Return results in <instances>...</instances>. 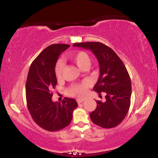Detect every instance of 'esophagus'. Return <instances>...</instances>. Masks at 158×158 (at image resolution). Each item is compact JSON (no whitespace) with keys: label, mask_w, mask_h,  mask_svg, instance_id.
<instances>
[{"label":"esophagus","mask_w":158,"mask_h":158,"mask_svg":"<svg viewBox=\"0 0 158 158\" xmlns=\"http://www.w3.org/2000/svg\"><path fill=\"white\" fill-rule=\"evenodd\" d=\"M83 102H85V99H77V102L78 104H80V103H82Z\"/></svg>","instance_id":"obj_1"}]
</instances>
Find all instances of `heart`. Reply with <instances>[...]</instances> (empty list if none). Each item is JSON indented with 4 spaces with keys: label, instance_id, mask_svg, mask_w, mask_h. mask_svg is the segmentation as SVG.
Listing matches in <instances>:
<instances>
[{
    "label": "heart",
    "instance_id": "obj_1",
    "mask_svg": "<svg viewBox=\"0 0 158 158\" xmlns=\"http://www.w3.org/2000/svg\"><path fill=\"white\" fill-rule=\"evenodd\" d=\"M68 58L70 60L74 62L82 70L88 68L90 65V62H91V59H90L89 55L84 51H77L70 53L68 55ZM63 69L64 63L61 61H59L56 64L55 67V76L57 79L61 78ZM89 87L90 82L87 81H84L82 82H80V83L71 85L67 89V94L71 97L82 98L87 94Z\"/></svg>",
    "mask_w": 158,
    "mask_h": 158
}]
</instances>
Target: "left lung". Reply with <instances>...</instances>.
Instances as JSON below:
<instances>
[{
	"label": "left lung",
	"instance_id": "1",
	"mask_svg": "<svg viewBox=\"0 0 158 158\" xmlns=\"http://www.w3.org/2000/svg\"><path fill=\"white\" fill-rule=\"evenodd\" d=\"M74 47L91 50L99 64L100 76L93 90L101 95L106 93V101H97V108L90 113L91 120L103 128L118 126L130 109L131 84L123 62L112 49L99 42L74 43Z\"/></svg>",
	"mask_w": 158,
	"mask_h": 158
}]
</instances>
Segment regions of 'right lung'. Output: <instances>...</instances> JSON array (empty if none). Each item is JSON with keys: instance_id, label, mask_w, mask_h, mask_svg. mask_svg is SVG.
Listing matches in <instances>:
<instances>
[{"instance_id": "obj_1", "label": "right lung", "mask_w": 158, "mask_h": 158, "mask_svg": "<svg viewBox=\"0 0 158 158\" xmlns=\"http://www.w3.org/2000/svg\"><path fill=\"white\" fill-rule=\"evenodd\" d=\"M66 44H53L46 48L32 64L26 82V99L33 120L41 128L56 131L71 122L76 101L65 97L60 102L52 101V90L57 83L55 67L59 56L69 48Z\"/></svg>"}]
</instances>
